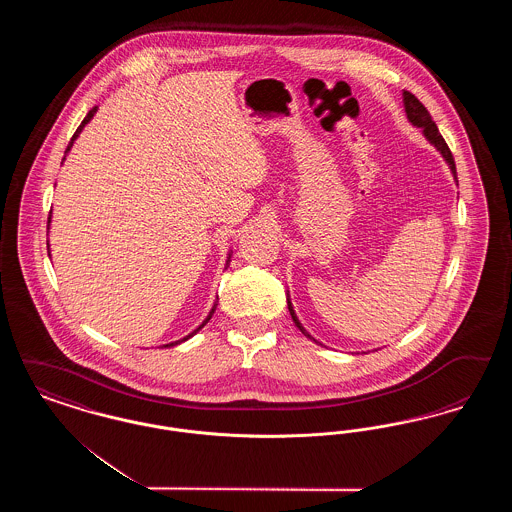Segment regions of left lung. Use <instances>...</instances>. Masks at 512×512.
Masks as SVG:
<instances>
[{
	"instance_id": "1",
	"label": "left lung",
	"mask_w": 512,
	"mask_h": 512,
	"mask_svg": "<svg viewBox=\"0 0 512 512\" xmlns=\"http://www.w3.org/2000/svg\"><path fill=\"white\" fill-rule=\"evenodd\" d=\"M403 105H405V113H407L409 122H411L413 126H416V128H422L424 138L438 149L439 153H441V157L445 159V163L449 165V169L453 172L455 182H459V180H457V169H455V159H453V155H451V149L445 144L443 136L439 134L438 126H436V122L432 121V115L428 113V109H426L418 99L414 98L411 92H403ZM288 309H290V315H292L295 326H297L309 340L317 341L301 326L299 318H297L295 311H293L292 301H290V292H288Z\"/></svg>"
}]
</instances>
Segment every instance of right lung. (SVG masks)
Here are the masks:
<instances>
[{"label": "right lung", "mask_w": 512, "mask_h": 512, "mask_svg": "<svg viewBox=\"0 0 512 512\" xmlns=\"http://www.w3.org/2000/svg\"><path fill=\"white\" fill-rule=\"evenodd\" d=\"M96 111H98V107H92V109H90V113H88V115H86V117H84V121H82V124H80V126H78V128H76V132H74V136H73V138H71V142H69V146H67V149H65V157H67V153H69V151H71V147H73L74 140H76V138H78V136H80V132H82V130H84V126H86V124H88V122H90V121H92V119H94V115H96ZM65 157H63V161H65ZM61 165H63V163H61ZM49 217H51V215H49ZM228 265H230V253H228V259H226V267H228ZM217 299H219V297H217ZM215 309H217V301H215V305H213V309H211V311H209V315H207V318H205V320H203V322H201V324H199V326H197V328H195V330H194V332H192V334H188V336H186V338H182V340L172 341V343H167V345H163V347H174V345H178V343H182V341L190 340V338H192V336H195V334H197V332H199V330H201V328H203V326H205V324H207V322H209V320H211V317H213V313H215Z\"/></svg>", "instance_id": "add662e5"}]
</instances>
